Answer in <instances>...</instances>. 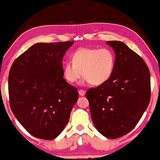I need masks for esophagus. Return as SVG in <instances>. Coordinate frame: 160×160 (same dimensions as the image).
I'll list each match as a JSON object with an SVG mask.
<instances>
[{"label": "esophagus", "instance_id": "obj_1", "mask_svg": "<svg viewBox=\"0 0 160 160\" xmlns=\"http://www.w3.org/2000/svg\"><path fill=\"white\" fill-rule=\"evenodd\" d=\"M78 93H79V95L80 96H83L85 95V91H84V90H79V91H78Z\"/></svg>", "mask_w": 160, "mask_h": 160}]
</instances>
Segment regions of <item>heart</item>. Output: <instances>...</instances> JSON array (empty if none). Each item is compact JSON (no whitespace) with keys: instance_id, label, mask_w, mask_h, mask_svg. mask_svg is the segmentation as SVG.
Here are the masks:
<instances>
[{"instance_id":"heart-1","label":"heart","mask_w":160,"mask_h":160,"mask_svg":"<svg viewBox=\"0 0 160 160\" xmlns=\"http://www.w3.org/2000/svg\"><path fill=\"white\" fill-rule=\"evenodd\" d=\"M72 58V62H66L63 66L64 78L70 82H76L82 74L83 82L102 85L111 77L115 65L114 53L107 48H80Z\"/></svg>"}]
</instances>
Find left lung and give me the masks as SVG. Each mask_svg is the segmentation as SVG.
Here are the masks:
<instances>
[{
	"label": "left lung",
	"mask_w": 160,
	"mask_h": 160,
	"mask_svg": "<svg viewBox=\"0 0 160 160\" xmlns=\"http://www.w3.org/2000/svg\"><path fill=\"white\" fill-rule=\"evenodd\" d=\"M107 43L115 53L113 72L85 96L98 131L108 138H118L133 129L147 109L150 73L144 61L125 43L117 40Z\"/></svg>",
	"instance_id": "left-lung-1"
}]
</instances>
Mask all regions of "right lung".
Returning a JSON list of instances; mask_svg holds the SVG:
<instances>
[{
  "label": "right lung",
  "instance_id": "1",
  "mask_svg": "<svg viewBox=\"0 0 160 160\" xmlns=\"http://www.w3.org/2000/svg\"><path fill=\"white\" fill-rule=\"evenodd\" d=\"M73 42H38L11 67V109L20 124L36 138H57L78 99V89L63 78L62 58Z\"/></svg>",
  "mask_w": 160,
  "mask_h": 160
}]
</instances>
